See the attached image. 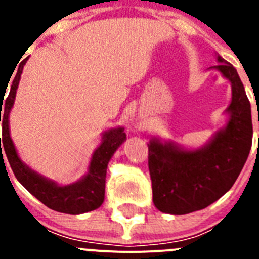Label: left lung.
I'll return each mask as SVG.
<instances>
[{"mask_svg":"<svg viewBox=\"0 0 259 259\" xmlns=\"http://www.w3.org/2000/svg\"><path fill=\"white\" fill-rule=\"evenodd\" d=\"M214 66L232 84L231 118L224 130L198 150H184L172 143L148 144L153 202L162 212L174 215L202 210L231 189L245 164L251 148L250 102L236 68L218 56Z\"/></svg>","mask_w":259,"mask_h":259,"instance_id":"1","label":"left lung"}]
</instances>
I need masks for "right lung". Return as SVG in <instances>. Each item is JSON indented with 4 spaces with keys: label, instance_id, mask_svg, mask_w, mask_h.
Returning a JSON list of instances; mask_svg holds the SVG:
<instances>
[{
    "label": "right lung",
    "instance_id": "add662e5",
    "mask_svg": "<svg viewBox=\"0 0 259 259\" xmlns=\"http://www.w3.org/2000/svg\"><path fill=\"white\" fill-rule=\"evenodd\" d=\"M27 59L28 58L20 62L17 74L13 77V84L10 87L8 97L5 100V95L0 97V111H2L0 113V122L2 120V137H0L1 157L2 153H6V157H8V161L15 178L29 193L33 194L38 201H41L49 209L72 215L92 211L101 206L104 202L107 163H109L111 155L119 148V145L125 140L124 130L115 128V130H110L109 132H105L101 145L98 146L96 152L93 153L88 175L84 176L83 179L75 184L59 187L56 183L50 182L36 174L35 171H32L18 157L15 146L10 139V132H9V113L14 105V98H15L18 84H19L20 74H22L23 66ZM2 102H4V104H2ZM1 143L3 144L2 148H1Z\"/></svg>",
    "mask_w": 259,
    "mask_h": 259
}]
</instances>
